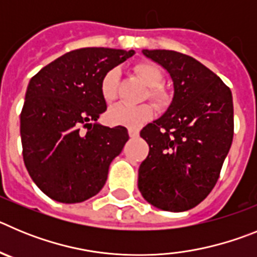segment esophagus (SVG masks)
<instances>
[{"mask_svg": "<svg viewBox=\"0 0 257 257\" xmlns=\"http://www.w3.org/2000/svg\"><path fill=\"white\" fill-rule=\"evenodd\" d=\"M128 135H130V138H138V136H139V130H138V128H134V127H130V128H128Z\"/></svg>", "mask_w": 257, "mask_h": 257, "instance_id": "34e87169", "label": "esophagus"}]
</instances>
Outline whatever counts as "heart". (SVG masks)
<instances>
[{
  "instance_id": "heart-1",
  "label": "heart",
  "mask_w": 257,
  "mask_h": 257,
  "mask_svg": "<svg viewBox=\"0 0 257 257\" xmlns=\"http://www.w3.org/2000/svg\"><path fill=\"white\" fill-rule=\"evenodd\" d=\"M135 72L142 77L147 85L149 86L148 96L158 108L163 109L170 104L169 94L162 88L165 77L162 70L157 65L143 61L135 65ZM118 78L119 72L118 69L108 70L101 78L100 94L106 103H110L117 97ZM154 109L151 104H140V105H128V104H115L106 112V122L113 126H126V127H139L140 124L148 121L153 115Z\"/></svg>"
}]
</instances>
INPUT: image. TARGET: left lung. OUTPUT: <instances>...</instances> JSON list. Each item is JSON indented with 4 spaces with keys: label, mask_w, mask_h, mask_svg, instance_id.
<instances>
[{
    "label": "left lung",
    "mask_w": 257,
    "mask_h": 257,
    "mask_svg": "<svg viewBox=\"0 0 257 257\" xmlns=\"http://www.w3.org/2000/svg\"><path fill=\"white\" fill-rule=\"evenodd\" d=\"M174 82L165 114L140 131L149 154L139 167L142 196L166 211H187L213 189L234 133L230 88L198 60L171 50H143Z\"/></svg>",
    "instance_id": "8db88e82"
}]
</instances>
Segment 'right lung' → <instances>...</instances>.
<instances>
[{"label":"right lung","instance_id":"obj_1","mask_svg":"<svg viewBox=\"0 0 257 257\" xmlns=\"http://www.w3.org/2000/svg\"><path fill=\"white\" fill-rule=\"evenodd\" d=\"M134 54L105 47L73 50L29 81L20 113L23 160L32 180L51 199L78 203L104 187L109 165L128 134L122 126L96 123L106 109L100 82Z\"/></svg>","mask_w":257,"mask_h":257}]
</instances>
